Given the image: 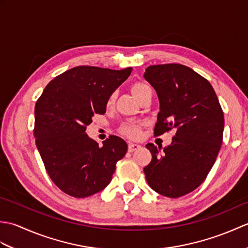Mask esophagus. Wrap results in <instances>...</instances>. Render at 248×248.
<instances>
[{"instance_id":"obj_1","label":"esophagus","mask_w":248,"mask_h":248,"mask_svg":"<svg viewBox=\"0 0 248 248\" xmlns=\"http://www.w3.org/2000/svg\"><path fill=\"white\" fill-rule=\"evenodd\" d=\"M140 146L138 145V144L129 143V145H128V150H129V152H133V151L138 150V149H140Z\"/></svg>"}]
</instances>
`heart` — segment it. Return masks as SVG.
<instances>
[{
    "label": "heart",
    "mask_w": 248,
    "mask_h": 248,
    "mask_svg": "<svg viewBox=\"0 0 248 248\" xmlns=\"http://www.w3.org/2000/svg\"><path fill=\"white\" fill-rule=\"evenodd\" d=\"M150 89L151 88L149 87V85H147V84L144 82H135L132 85V87H131V91H132L136 99H139L140 97L143 96L146 92L150 91ZM115 98H116V93H113L108 100V105H112L115 101ZM140 128H141L140 124L127 123L121 125L120 132L124 135L128 136L130 139H138L140 135Z\"/></svg>",
    "instance_id": "b5f03b06"
}]
</instances>
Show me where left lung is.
<instances>
[{
    "mask_svg": "<svg viewBox=\"0 0 248 248\" xmlns=\"http://www.w3.org/2000/svg\"><path fill=\"white\" fill-rule=\"evenodd\" d=\"M144 78L160 101L155 134L176 129L165 148L146 145L152 155L144 168L146 180L163 196L181 197L204 181L217 160L223 143V109L210 82L186 66H149Z\"/></svg>",
    "mask_w": 248,
    "mask_h": 248,
    "instance_id": "left-lung-1",
    "label": "left lung"
}]
</instances>
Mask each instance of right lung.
<instances>
[{"label":"right lung","instance_id":"obj_1","mask_svg":"<svg viewBox=\"0 0 248 248\" xmlns=\"http://www.w3.org/2000/svg\"><path fill=\"white\" fill-rule=\"evenodd\" d=\"M132 68L112 70L78 66L52 80L35 105L34 136L46 170L56 186L77 198L88 197L108 186L116 163L128 145L110 135L99 147L86 134L96 114L131 75Z\"/></svg>","mask_w":248,"mask_h":248}]
</instances>
